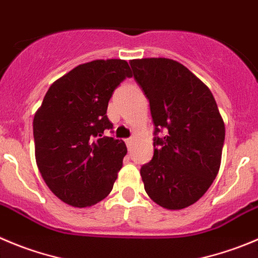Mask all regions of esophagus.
<instances>
[{"mask_svg":"<svg viewBox=\"0 0 258 258\" xmlns=\"http://www.w3.org/2000/svg\"><path fill=\"white\" fill-rule=\"evenodd\" d=\"M125 143H126L127 149H129V151H131L132 144H133V138H127V139H125Z\"/></svg>","mask_w":258,"mask_h":258,"instance_id":"esophagus-1","label":"esophagus"}]
</instances>
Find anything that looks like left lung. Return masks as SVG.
I'll return each instance as SVG.
<instances>
[{
	"instance_id": "left-lung-1",
	"label": "left lung",
	"mask_w": 258,
	"mask_h": 258,
	"mask_svg": "<svg viewBox=\"0 0 258 258\" xmlns=\"http://www.w3.org/2000/svg\"><path fill=\"white\" fill-rule=\"evenodd\" d=\"M133 76L149 100L154 154L141 168L149 198L159 207L192 205L215 180L225 126L212 91L185 66L168 58L131 60ZM166 129V136L156 134Z\"/></svg>"
}]
</instances>
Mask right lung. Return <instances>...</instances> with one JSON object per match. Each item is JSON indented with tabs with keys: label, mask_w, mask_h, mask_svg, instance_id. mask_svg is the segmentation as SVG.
<instances>
[{
	"label": "right lung",
	"mask_w": 258,
	"mask_h": 258,
	"mask_svg": "<svg viewBox=\"0 0 258 258\" xmlns=\"http://www.w3.org/2000/svg\"><path fill=\"white\" fill-rule=\"evenodd\" d=\"M132 77L126 60L97 59L77 66L49 87L33 121L35 159L48 187L76 208L97 204L112 190L126 154L112 129L107 105Z\"/></svg>",
	"instance_id": "obj_1"
}]
</instances>
